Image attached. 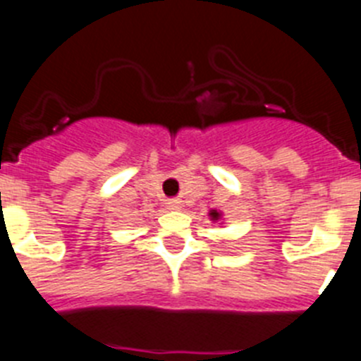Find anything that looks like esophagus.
I'll return each instance as SVG.
<instances>
[{
	"mask_svg": "<svg viewBox=\"0 0 361 361\" xmlns=\"http://www.w3.org/2000/svg\"><path fill=\"white\" fill-rule=\"evenodd\" d=\"M166 204H168V208L170 209H180V200L178 199H170Z\"/></svg>",
	"mask_w": 361,
	"mask_h": 361,
	"instance_id": "obj_1",
	"label": "esophagus"
}]
</instances>
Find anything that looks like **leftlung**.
Here are the masks:
<instances>
[{"label":"left lung","mask_w":361,"mask_h":361,"mask_svg":"<svg viewBox=\"0 0 361 361\" xmlns=\"http://www.w3.org/2000/svg\"><path fill=\"white\" fill-rule=\"evenodd\" d=\"M209 216H212V220H219L220 219V213L219 212H212V213H209Z\"/></svg>","instance_id":"left-lung-1"}]
</instances>
